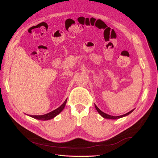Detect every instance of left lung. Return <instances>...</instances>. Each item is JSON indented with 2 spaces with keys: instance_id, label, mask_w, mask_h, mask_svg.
<instances>
[{
  "instance_id": "8db88e82",
  "label": "left lung",
  "mask_w": 158,
  "mask_h": 158,
  "mask_svg": "<svg viewBox=\"0 0 158 158\" xmlns=\"http://www.w3.org/2000/svg\"><path fill=\"white\" fill-rule=\"evenodd\" d=\"M95 108H96V110L98 111V112L103 117V118H106V119H119V118H123V117H125V116H126V115H128L129 114H130L132 111H133L134 110H132L131 111H130L129 112H128V113H127V114H124V115H119V116H113V115H108V114H105L104 112H103V111H102L97 106H96V105H95Z\"/></svg>"
}]
</instances>
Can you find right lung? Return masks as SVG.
<instances>
[{
    "label": "right lung",
    "mask_w": 158,
    "mask_h": 158,
    "mask_svg": "<svg viewBox=\"0 0 158 158\" xmlns=\"http://www.w3.org/2000/svg\"><path fill=\"white\" fill-rule=\"evenodd\" d=\"M66 102H67V99L65 100L64 102L62 105H61L59 108L53 110L52 111H51V112H49L47 114H44L43 115H30V116L32 117V118H33L35 119H39V120H48L50 119H52L54 118L55 116L58 115L61 112V111L64 110V107L65 106V104H66Z\"/></svg>",
    "instance_id": "add662e5"
}]
</instances>
